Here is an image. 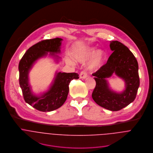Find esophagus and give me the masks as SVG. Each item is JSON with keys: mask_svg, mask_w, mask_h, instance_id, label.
<instances>
[{"mask_svg": "<svg viewBox=\"0 0 153 153\" xmlns=\"http://www.w3.org/2000/svg\"><path fill=\"white\" fill-rule=\"evenodd\" d=\"M87 77V73L85 72V71H82L81 73H80V75H79V78L81 79H85Z\"/></svg>", "mask_w": 153, "mask_h": 153, "instance_id": "1", "label": "esophagus"}]
</instances>
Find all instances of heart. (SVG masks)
<instances>
[{
	"label": "heart",
	"instance_id": "heart-1",
	"mask_svg": "<svg viewBox=\"0 0 153 153\" xmlns=\"http://www.w3.org/2000/svg\"><path fill=\"white\" fill-rule=\"evenodd\" d=\"M74 59L79 63H84L88 60L91 57V60L88 63V68L90 70L94 71L100 68L105 60V54L102 50H97V48L92 46H84L78 48L72 54ZM68 63L74 65V62L68 59Z\"/></svg>",
	"mask_w": 153,
	"mask_h": 153
}]
</instances>
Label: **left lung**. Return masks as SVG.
Instances as JSON below:
<instances>
[{
  "instance_id": "1",
  "label": "left lung",
  "mask_w": 153,
  "mask_h": 153,
  "mask_svg": "<svg viewBox=\"0 0 153 153\" xmlns=\"http://www.w3.org/2000/svg\"><path fill=\"white\" fill-rule=\"evenodd\" d=\"M113 51L107 63L93 74L96 85L92 93V98L99 106L117 111L133 102L139 86L138 63L129 49L122 43L110 41ZM114 73L125 82V88L121 92H117L109 87L106 78Z\"/></svg>"
}]
</instances>
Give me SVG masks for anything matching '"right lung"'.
<instances>
[{
  "instance_id": "1",
  "label": "right lung",
  "mask_w": 153,
  "mask_h": 153,
  "mask_svg": "<svg viewBox=\"0 0 153 153\" xmlns=\"http://www.w3.org/2000/svg\"><path fill=\"white\" fill-rule=\"evenodd\" d=\"M62 41L57 38L36 44L27 50L19 63V82L25 100L40 111L50 112L62 106L67 99L70 82L79 78L76 73L56 72L48 90L36 94L32 90L29 78L30 70L37 60L47 56L59 62L61 58L57 54L60 53Z\"/></svg>"
}]
</instances>
